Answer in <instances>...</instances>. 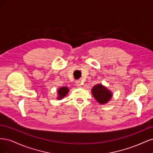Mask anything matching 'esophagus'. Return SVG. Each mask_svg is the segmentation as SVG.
I'll use <instances>...</instances> for the list:
<instances>
[{
    "instance_id": "obj_1",
    "label": "esophagus",
    "mask_w": 153,
    "mask_h": 153,
    "mask_svg": "<svg viewBox=\"0 0 153 153\" xmlns=\"http://www.w3.org/2000/svg\"><path fill=\"white\" fill-rule=\"evenodd\" d=\"M76 85L78 87H82V83L81 82V81L78 80V81L76 82Z\"/></svg>"
}]
</instances>
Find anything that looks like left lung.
<instances>
[{
  "label": "left lung",
  "mask_w": 153,
  "mask_h": 153,
  "mask_svg": "<svg viewBox=\"0 0 153 153\" xmlns=\"http://www.w3.org/2000/svg\"><path fill=\"white\" fill-rule=\"evenodd\" d=\"M91 91L92 95L96 101L103 105L107 103L112 96V92L101 84H97L94 85L92 87Z\"/></svg>",
  "instance_id": "obj_1"
}]
</instances>
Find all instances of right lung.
<instances>
[{
	"mask_svg": "<svg viewBox=\"0 0 153 153\" xmlns=\"http://www.w3.org/2000/svg\"><path fill=\"white\" fill-rule=\"evenodd\" d=\"M69 92V89L67 87H60L59 90L57 91L58 93V100H61L62 99L64 96H65Z\"/></svg>",
	"mask_w": 153,
	"mask_h": 153,
	"instance_id": "add662e5",
	"label": "right lung"
}]
</instances>
